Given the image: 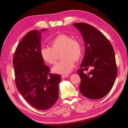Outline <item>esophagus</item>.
<instances>
[{
	"label": "esophagus",
	"mask_w": 128,
	"mask_h": 128,
	"mask_svg": "<svg viewBox=\"0 0 128 128\" xmlns=\"http://www.w3.org/2000/svg\"><path fill=\"white\" fill-rule=\"evenodd\" d=\"M68 76H69L68 75H62V78H68Z\"/></svg>",
	"instance_id": "esophagus-1"
}]
</instances>
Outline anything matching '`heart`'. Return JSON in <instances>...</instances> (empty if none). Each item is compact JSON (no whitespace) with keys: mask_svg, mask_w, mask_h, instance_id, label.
Instances as JSON below:
<instances>
[{"mask_svg":"<svg viewBox=\"0 0 128 128\" xmlns=\"http://www.w3.org/2000/svg\"><path fill=\"white\" fill-rule=\"evenodd\" d=\"M51 47H44L40 50V54L44 60L54 65L61 52L62 61L52 68L56 74H68L74 68L75 61H78L82 56V49L80 42L68 35L59 34L51 40Z\"/></svg>","mask_w":128,"mask_h":128,"instance_id":"1","label":"heart"}]
</instances>
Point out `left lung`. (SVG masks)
I'll use <instances>...</instances> for the list:
<instances>
[{"mask_svg": "<svg viewBox=\"0 0 128 128\" xmlns=\"http://www.w3.org/2000/svg\"><path fill=\"white\" fill-rule=\"evenodd\" d=\"M72 25L81 32L85 45V56L77 72L81 78L80 92L88 98H102L112 88L117 75L113 48L94 27L83 22ZM88 68L91 70L87 73Z\"/></svg>", "mask_w": 128, "mask_h": 128, "instance_id": "obj_1", "label": "left lung"}]
</instances>
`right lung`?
Listing matches in <instances>:
<instances>
[{"mask_svg":"<svg viewBox=\"0 0 128 128\" xmlns=\"http://www.w3.org/2000/svg\"><path fill=\"white\" fill-rule=\"evenodd\" d=\"M28 32L16 47L12 64L18 91L27 102L38 110H46L55 104L59 97L61 76L50 73L40 54L42 32Z\"/></svg>","mask_w":128,"mask_h":128,"instance_id":"obj_1","label":"right lung"}]
</instances>
